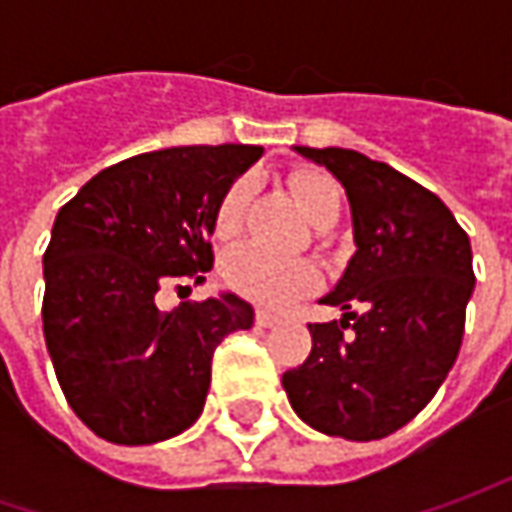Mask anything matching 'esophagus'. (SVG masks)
<instances>
[{"label": "esophagus", "instance_id": "1", "mask_svg": "<svg viewBox=\"0 0 512 512\" xmlns=\"http://www.w3.org/2000/svg\"><path fill=\"white\" fill-rule=\"evenodd\" d=\"M276 322H279V316H276L273 310H265V307H262V310H256V325L259 327H273Z\"/></svg>", "mask_w": 512, "mask_h": 512}]
</instances>
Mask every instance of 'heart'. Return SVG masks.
<instances>
[{
    "label": "heart",
    "mask_w": 512,
    "mask_h": 512,
    "mask_svg": "<svg viewBox=\"0 0 512 512\" xmlns=\"http://www.w3.org/2000/svg\"><path fill=\"white\" fill-rule=\"evenodd\" d=\"M290 187L296 193V202L307 216V222L313 227L336 225L339 213H342V190L339 185L322 173V170H299L290 176ZM250 179H239L227 187L222 202L216 207L213 227L219 239H233L242 222H245L247 202H250ZM227 285L236 287L239 293H245L256 302L265 305H285L290 299L307 293L316 285V270L299 262V259H282L273 256L262 247H245L239 253H233L225 265Z\"/></svg>",
    "instance_id": "obj_1"
}]
</instances>
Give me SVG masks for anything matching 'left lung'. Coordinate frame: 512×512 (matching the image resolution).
<instances>
[{
	"instance_id": "1",
	"label": "left lung",
	"mask_w": 512,
	"mask_h": 512,
	"mask_svg": "<svg viewBox=\"0 0 512 512\" xmlns=\"http://www.w3.org/2000/svg\"><path fill=\"white\" fill-rule=\"evenodd\" d=\"M293 150L342 182L356 253L319 299L342 319L307 325L313 350L282 387L313 430L384 439L424 410L459 356L476 285L470 239L436 193L390 165L359 150Z\"/></svg>"
}]
</instances>
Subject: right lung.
Masks as SVG:
<instances>
[{
	"label": "right lung",
	"instance_id": "add662e5",
	"mask_svg": "<svg viewBox=\"0 0 512 512\" xmlns=\"http://www.w3.org/2000/svg\"><path fill=\"white\" fill-rule=\"evenodd\" d=\"M262 153H139L56 213L42 259L45 344L65 399L99 439L136 447L185 433L202 416L216 344L253 327V305L230 290L170 313L156 293L205 282L216 207Z\"/></svg>",
	"mask_w": 512,
	"mask_h": 512
}]
</instances>
